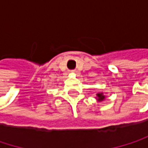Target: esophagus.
<instances>
[{"instance_id": "34e87169", "label": "esophagus", "mask_w": 148, "mask_h": 148, "mask_svg": "<svg viewBox=\"0 0 148 148\" xmlns=\"http://www.w3.org/2000/svg\"><path fill=\"white\" fill-rule=\"evenodd\" d=\"M70 73H72V74H74V73H75V71H74V70H71V71H70Z\"/></svg>"}]
</instances>
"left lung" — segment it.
<instances>
[{
  "mask_svg": "<svg viewBox=\"0 0 148 148\" xmlns=\"http://www.w3.org/2000/svg\"><path fill=\"white\" fill-rule=\"evenodd\" d=\"M97 97H98V100H99V101H102V100H103V99H105V96L103 95V92L98 93V94H97Z\"/></svg>",
  "mask_w": 148,
  "mask_h": 148,
  "instance_id": "8db88e82",
  "label": "left lung"
}]
</instances>
